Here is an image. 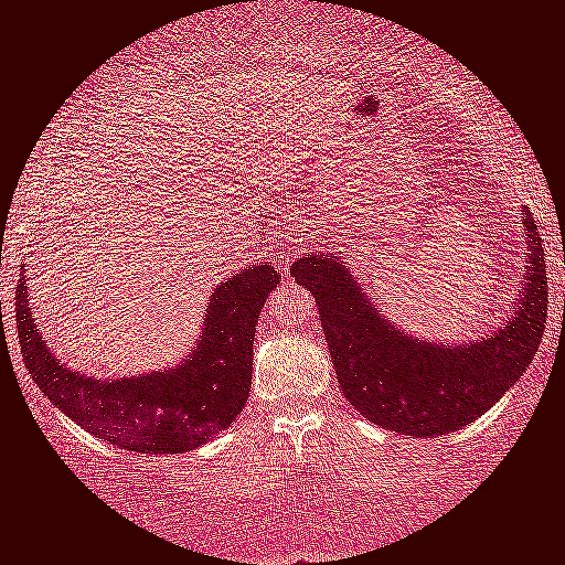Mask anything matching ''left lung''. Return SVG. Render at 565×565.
<instances>
[{
    "label": "left lung",
    "instance_id": "left-lung-1",
    "mask_svg": "<svg viewBox=\"0 0 565 565\" xmlns=\"http://www.w3.org/2000/svg\"><path fill=\"white\" fill-rule=\"evenodd\" d=\"M524 225L532 256L519 311L505 330L469 348L429 345L390 327L374 315L345 264L303 256L290 267L296 282L315 296L338 382L353 408L401 435H448L482 416L526 372L547 322V277L529 212Z\"/></svg>",
    "mask_w": 565,
    "mask_h": 565
}]
</instances>
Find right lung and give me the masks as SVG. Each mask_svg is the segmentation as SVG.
I'll list each match as a JSON object with an SVG mask.
<instances>
[{
  "label": "right lung",
  "instance_id": "obj_1",
  "mask_svg": "<svg viewBox=\"0 0 565 565\" xmlns=\"http://www.w3.org/2000/svg\"><path fill=\"white\" fill-rule=\"evenodd\" d=\"M280 280V271L269 264L230 277L214 290L204 338L185 364L115 382L83 377L46 351L31 319L25 280H20L15 296L20 353L49 401L90 435L130 450H193L227 429L246 406L256 319Z\"/></svg>",
  "mask_w": 565,
  "mask_h": 565
}]
</instances>
